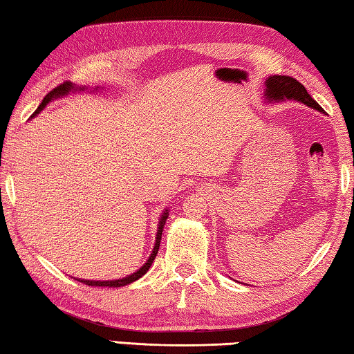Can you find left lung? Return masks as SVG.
<instances>
[{
	"label": "left lung",
	"instance_id": "8db88e82",
	"mask_svg": "<svg viewBox=\"0 0 354 354\" xmlns=\"http://www.w3.org/2000/svg\"><path fill=\"white\" fill-rule=\"evenodd\" d=\"M265 86H266L265 95L268 97V100L292 98V100L303 102L304 105L318 109L320 113L323 111V108L308 94V91H306L304 86L301 84L298 80H295L292 77H287V75H274V77H270L266 80Z\"/></svg>",
	"mask_w": 354,
	"mask_h": 354
}]
</instances>
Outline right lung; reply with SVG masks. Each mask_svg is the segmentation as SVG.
Here are the masks:
<instances>
[{
    "label": "right lung",
    "instance_id": "1",
    "mask_svg": "<svg viewBox=\"0 0 354 354\" xmlns=\"http://www.w3.org/2000/svg\"><path fill=\"white\" fill-rule=\"evenodd\" d=\"M72 88H73V86H72L71 83H67V81H66V83L59 84V86H57V88H55L53 91H50L48 94L45 95L42 103H40V105H39V108L36 109V111H34L32 115H36L39 111H42L46 103L53 100V98L59 97V95H66L67 92L71 91ZM166 219H167V210L163 213V215H161V221H160V225H158V232H156V240H155L153 251H152V254H150V257H149L147 262L144 263V265L141 266V268H139V270L136 271V273H133V274H130V276L124 277V279H118V281H86V279H77V281L86 283V286H92V287H124V286H127V283H131V282H135L136 279H139V277L147 273L149 268H150V265L153 263V260H155V257H156V252H158V249H160L161 234H163V225H165V223H166Z\"/></svg>",
    "mask_w": 354,
    "mask_h": 354
}]
</instances>
